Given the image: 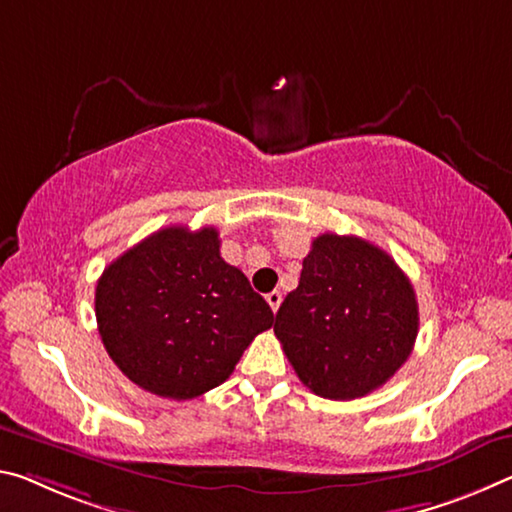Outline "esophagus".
Wrapping results in <instances>:
<instances>
[{
    "mask_svg": "<svg viewBox=\"0 0 512 512\" xmlns=\"http://www.w3.org/2000/svg\"><path fill=\"white\" fill-rule=\"evenodd\" d=\"M266 303L271 305L273 312H278V307H280V303H282V294H280V291H278V289L269 291V294H266Z\"/></svg>",
    "mask_w": 512,
    "mask_h": 512,
    "instance_id": "obj_1",
    "label": "esophagus"
}]
</instances>
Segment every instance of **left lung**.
Masks as SVG:
<instances>
[{"instance_id": "1", "label": "left lung", "mask_w": 512, "mask_h": 512, "mask_svg": "<svg viewBox=\"0 0 512 512\" xmlns=\"http://www.w3.org/2000/svg\"><path fill=\"white\" fill-rule=\"evenodd\" d=\"M273 330L305 387L332 401L360 399L412 353L417 296L385 250L328 232L312 241Z\"/></svg>"}]
</instances>
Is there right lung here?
<instances>
[{
    "label": "right lung",
    "instance_id": "add662e5",
    "mask_svg": "<svg viewBox=\"0 0 512 512\" xmlns=\"http://www.w3.org/2000/svg\"><path fill=\"white\" fill-rule=\"evenodd\" d=\"M102 344L145 392L186 401L230 378L273 312L221 257L216 227L170 225L104 269L95 287Z\"/></svg>",
    "mask_w": 512,
    "mask_h": 512
}]
</instances>
